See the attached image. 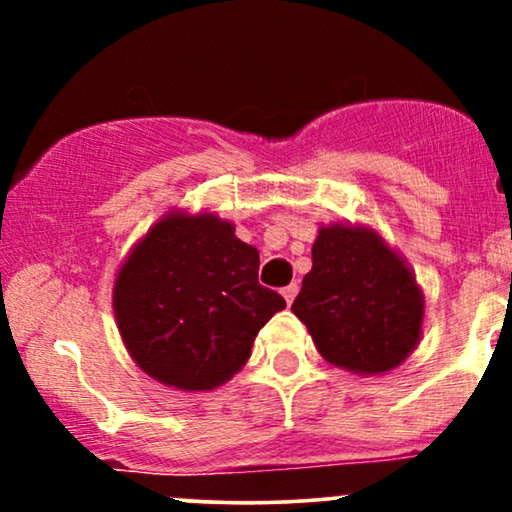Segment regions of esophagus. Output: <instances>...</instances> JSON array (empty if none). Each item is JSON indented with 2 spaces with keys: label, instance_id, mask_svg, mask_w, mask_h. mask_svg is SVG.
<instances>
[{
  "label": "esophagus",
  "instance_id": "1",
  "mask_svg": "<svg viewBox=\"0 0 512 512\" xmlns=\"http://www.w3.org/2000/svg\"><path fill=\"white\" fill-rule=\"evenodd\" d=\"M296 293H298V284H289V286H284V289H281V296L286 298V303H293V298H296Z\"/></svg>",
  "mask_w": 512,
  "mask_h": 512
}]
</instances>
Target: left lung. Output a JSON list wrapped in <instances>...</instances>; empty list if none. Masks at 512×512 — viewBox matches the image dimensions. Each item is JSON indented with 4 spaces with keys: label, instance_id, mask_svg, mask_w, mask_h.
Instances as JSON below:
<instances>
[{
    "label": "left lung",
    "instance_id": "8db88e82",
    "mask_svg": "<svg viewBox=\"0 0 512 512\" xmlns=\"http://www.w3.org/2000/svg\"><path fill=\"white\" fill-rule=\"evenodd\" d=\"M322 356L354 373H385L411 354L424 298L411 272L373 231L322 228L313 269L291 305Z\"/></svg>",
    "mask_w": 512,
    "mask_h": 512
}]
</instances>
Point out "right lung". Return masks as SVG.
<instances>
[{"label":"right lung","instance_id":"add662e5","mask_svg":"<svg viewBox=\"0 0 512 512\" xmlns=\"http://www.w3.org/2000/svg\"><path fill=\"white\" fill-rule=\"evenodd\" d=\"M260 252L216 216L168 214L122 264L115 317L144 373L211 390L250 358L257 332L286 308L257 281Z\"/></svg>","mask_w":512,"mask_h":512}]
</instances>
